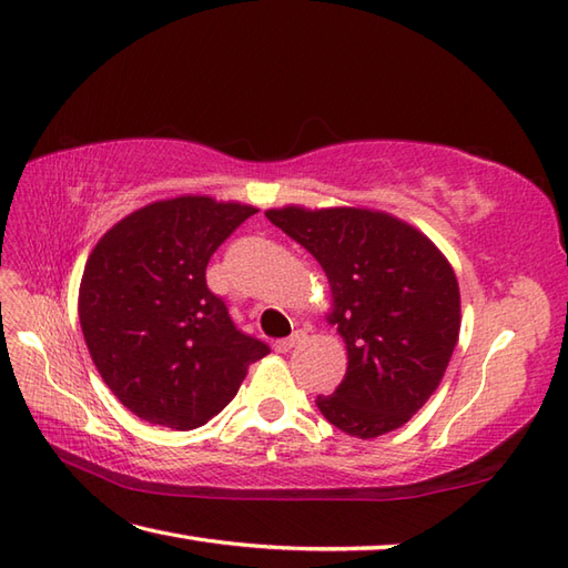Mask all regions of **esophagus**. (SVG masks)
Masks as SVG:
<instances>
[{
	"label": "esophagus",
	"instance_id": "1",
	"mask_svg": "<svg viewBox=\"0 0 568 568\" xmlns=\"http://www.w3.org/2000/svg\"><path fill=\"white\" fill-rule=\"evenodd\" d=\"M302 338H305V332H295L293 336H287V338H278V341H275L273 348L278 351V353H287L290 348H295Z\"/></svg>",
	"mask_w": 568,
	"mask_h": 568
}]
</instances>
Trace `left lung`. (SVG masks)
Instances as JSON below:
<instances>
[{
  "label": "left lung",
  "mask_w": 568,
  "mask_h": 568,
  "mask_svg": "<svg viewBox=\"0 0 568 568\" xmlns=\"http://www.w3.org/2000/svg\"><path fill=\"white\" fill-rule=\"evenodd\" d=\"M266 217L320 261L348 371L322 416L355 438L402 428L438 389L459 336V287L428 236L387 213L287 205Z\"/></svg>",
  "instance_id": "8db88e82"
}]
</instances>
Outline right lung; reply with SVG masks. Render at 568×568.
<instances>
[{"label":"right lung","instance_id":"right-lung-1","mask_svg":"<svg viewBox=\"0 0 568 568\" xmlns=\"http://www.w3.org/2000/svg\"><path fill=\"white\" fill-rule=\"evenodd\" d=\"M254 213L207 195L156 201L113 224L91 252L79 324L103 382L138 418L203 426L271 353L234 326L205 281L210 256Z\"/></svg>","mask_w":568,"mask_h":568}]
</instances>
